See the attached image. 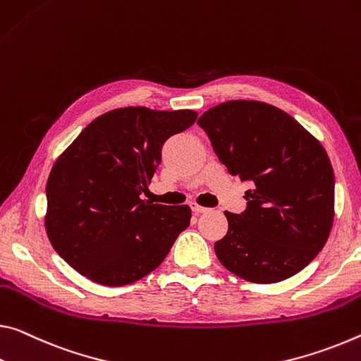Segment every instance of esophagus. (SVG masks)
Segmentation results:
<instances>
[{
    "mask_svg": "<svg viewBox=\"0 0 361 361\" xmlns=\"http://www.w3.org/2000/svg\"><path fill=\"white\" fill-rule=\"evenodd\" d=\"M191 209H192L194 214H204V212L209 210L207 207H204V205H199V204H196V202H194V204L191 205Z\"/></svg>",
    "mask_w": 361,
    "mask_h": 361,
    "instance_id": "34e87169",
    "label": "esophagus"
}]
</instances>
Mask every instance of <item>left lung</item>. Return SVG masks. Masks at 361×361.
Listing matches in <instances>:
<instances>
[{"mask_svg":"<svg viewBox=\"0 0 361 361\" xmlns=\"http://www.w3.org/2000/svg\"><path fill=\"white\" fill-rule=\"evenodd\" d=\"M231 175L252 181L241 215L225 212L215 243L221 265L250 283L294 276L328 241L334 221V170L312 133L281 109L226 101L197 120Z\"/></svg>","mask_w":361,"mask_h":361,"instance_id":"obj_1","label":"left lung"}]
</instances>
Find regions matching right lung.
I'll list each match as a JSON object with an SVG mask.
<instances>
[{"instance_id": "1", "label": "right lung", "mask_w": 361, "mask_h": 361, "mask_svg": "<svg viewBox=\"0 0 361 361\" xmlns=\"http://www.w3.org/2000/svg\"><path fill=\"white\" fill-rule=\"evenodd\" d=\"M197 112L120 107L94 118L51 169L44 228L73 270L102 286H125L156 270L190 226L188 205L142 201L162 145Z\"/></svg>"}]
</instances>
